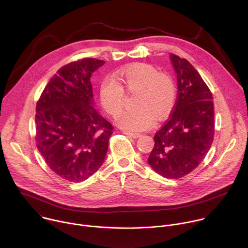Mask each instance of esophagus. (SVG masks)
Instances as JSON below:
<instances>
[{
    "label": "esophagus",
    "instance_id": "1",
    "mask_svg": "<svg viewBox=\"0 0 248 248\" xmlns=\"http://www.w3.org/2000/svg\"><path fill=\"white\" fill-rule=\"evenodd\" d=\"M123 132H124V134H125V135H127V136H130V137H132V138H138V137H140V136H141V134H140V133L129 132V131H123Z\"/></svg>",
    "mask_w": 248,
    "mask_h": 248
}]
</instances>
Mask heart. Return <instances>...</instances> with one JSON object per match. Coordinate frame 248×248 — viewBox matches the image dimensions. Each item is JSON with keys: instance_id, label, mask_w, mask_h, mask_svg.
Listing matches in <instances>:
<instances>
[{"instance_id": "1", "label": "heart", "mask_w": 248, "mask_h": 248, "mask_svg": "<svg viewBox=\"0 0 248 248\" xmlns=\"http://www.w3.org/2000/svg\"><path fill=\"white\" fill-rule=\"evenodd\" d=\"M117 83L105 79L99 88L101 105L112 117L121 114L124 105L125 89L135 94L133 110L123 113L118 124L129 131H141L154 125L156 118L166 119L174 107L176 88L173 79L149 63L139 62L119 69L115 75Z\"/></svg>"}]
</instances>
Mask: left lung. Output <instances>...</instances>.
<instances>
[{"mask_svg":"<svg viewBox=\"0 0 248 248\" xmlns=\"http://www.w3.org/2000/svg\"><path fill=\"white\" fill-rule=\"evenodd\" d=\"M178 78V99L169 120L155 133L148 158L151 168L167 179H180L203 161L214 139L213 96L186 59L170 54Z\"/></svg>","mask_w":248,"mask_h":248,"instance_id":"left-lung-1","label":"left lung"}]
</instances>
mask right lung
<instances>
[{
  "mask_svg": "<svg viewBox=\"0 0 248 248\" xmlns=\"http://www.w3.org/2000/svg\"><path fill=\"white\" fill-rule=\"evenodd\" d=\"M105 63L85 58L62 66L36 105V146L62 179L79 183L103 164L114 126L93 107L90 78Z\"/></svg>",
  "mask_w": 248,
  "mask_h": 248,
  "instance_id": "obj_1",
  "label": "right lung"
}]
</instances>
